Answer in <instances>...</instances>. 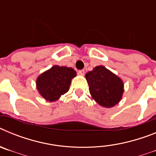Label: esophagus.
I'll use <instances>...</instances> for the list:
<instances>
[{"label":"esophagus","instance_id":"1","mask_svg":"<svg viewBox=\"0 0 156 156\" xmlns=\"http://www.w3.org/2000/svg\"><path fill=\"white\" fill-rule=\"evenodd\" d=\"M78 73H79L80 75H81V76H83V75H84V73H85V71L83 69L80 70V71L78 72Z\"/></svg>","mask_w":156,"mask_h":156}]
</instances>
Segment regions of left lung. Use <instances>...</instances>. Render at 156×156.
I'll return each mask as SVG.
<instances>
[{
	"mask_svg": "<svg viewBox=\"0 0 156 156\" xmlns=\"http://www.w3.org/2000/svg\"><path fill=\"white\" fill-rule=\"evenodd\" d=\"M85 77L92 98L99 105L112 108L120 101L124 92L123 82L105 66H96Z\"/></svg>",
	"mask_w": 156,
	"mask_h": 156,
	"instance_id": "8db88e82",
	"label": "left lung"
}]
</instances>
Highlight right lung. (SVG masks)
<instances>
[{"mask_svg": "<svg viewBox=\"0 0 156 156\" xmlns=\"http://www.w3.org/2000/svg\"><path fill=\"white\" fill-rule=\"evenodd\" d=\"M76 76V72L73 68L54 66L37 77V89L45 100L55 101L68 92L72 79Z\"/></svg>", "mask_w": 156, "mask_h": 156, "instance_id": "right-lung-1", "label": "right lung"}]
</instances>
